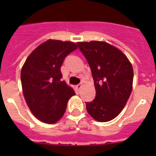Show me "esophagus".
<instances>
[{
  "label": "esophagus",
  "instance_id": "1",
  "mask_svg": "<svg viewBox=\"0 0 156 156\" xmlns=\"http://www.w3.org/2000/svg\"><path fill=\"white\" fill-rule=\"evenodd\" d=\"M82 87H83V84L82 83H80V84H78L76 86V88L77 89H78V90H80L81 88H82Z\"/></svg>",
  "mask_w": 156,
  "mask_h": 156
}]
</instances>
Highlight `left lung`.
Listing matches in <instances>:
<instances>
[{"mask_svg": "<svg viewBox=\"0 0 156 156\" xmlns=\"http://www.w3.org/2000/svg\"><path fill=\"white\" fill-rule=\"evenodd\" d=\"M91 69L96 97L86 103L96 121L108 122L119 115L133 88V69L125 54L105 41L78 42Z\"/></svg>", "mask_w": 156, "mask_h": 156, "instance_id": "8db88e82", "label": "left lung"}]
</instances>
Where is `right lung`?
<instances>
[{"mask_svg":"<svg viewBox=\"0 0 156 156\" xmlns=\"http://www.w3.org/2000/svg\"><path fill=\"white\" fill-rule=\"evenodd\" d=\"M78 48L73 42L49 39L27 57L21 70L25 100L40 121L55 123L64 115L67 103L76 94L73 88L62 81L64 58Z\"/></svg>","mask_w":156,"mask_h":156,"instance_id":"right-lung-1","label":"right lung"}]
</instances>
